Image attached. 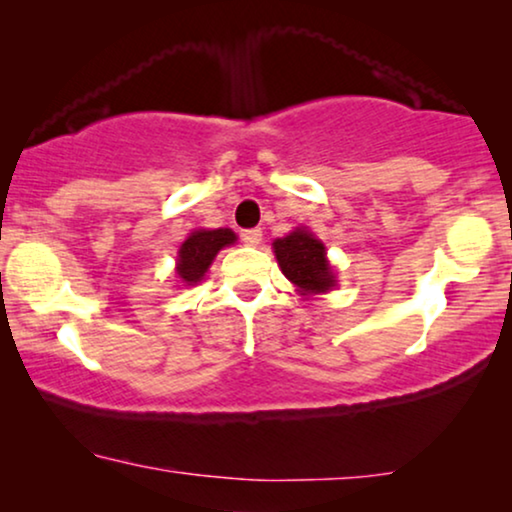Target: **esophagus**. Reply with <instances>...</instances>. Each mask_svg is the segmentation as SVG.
Instances as JSON below:
<instances>
[{
    "instance_id": "34e87169",
    "label": "esophagus",
    "mask_w": 512,
    "mask_h": 512,
    "mask_svg": "<svg viewBox=\"0 0 512 512\" xmlns=\"http://www.w3.org/2000/svg\"><path fill=\"white\" fill-rule=\"evenodd\" d=\"M261 240H263V230L261 228L242 230V242L247 244V247H256V244H261Z\"/></svg>"
}]
</instances>
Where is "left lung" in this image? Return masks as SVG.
Returning <instances> with one entry per match:
<instances>
[{
	"instance_id": "8db88e82",
	"label": "left lung",
	"mask_w": 512,
	"mask_h": 512,
	"mask_svg": "<svg viewBox=\"0 0 512 512\" xmlns=\"http://www.w3.org/2000/svg\"><path fill=\"white\" fill-rule=\"evenodd\" d=\"M279 268L289 282L298 286L305 293H321L335 286L331 265L326 261V249L317 237L307 230H296V233L272 242Z\"/></svg>"
}]
</instances>
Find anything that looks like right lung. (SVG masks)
<instances>
[{
	"label": "right lung",
	"mask_w": 512,
	"mask_h": 512,
	"mask_svg": "<svg viewBox=\"0 0 512 512\" xmlns=\"http://www.w3.org/2000/svg\"><path fill=\"white\" fill-rule=\"evenodd\" d=\"M237 240L233 230L219 228V230H195L188 235V240L181 244L179 249V265L177 272L186 284H198L209 265H212L214 256L219 254L223 247L233 244Z\"/></svg>",
	"instance_id": "right-lung-1"
}]
</instances>
